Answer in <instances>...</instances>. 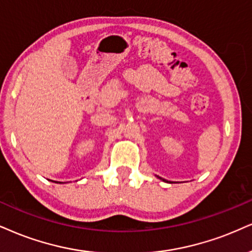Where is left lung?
<instances>
[{
	"label": "left lung",
	"mask_w": 252,
	"mask_h": 252,
	"mask_svg": "<svg viewBox=\"0 0 252 252\" xmlns=\"http://www.w3.org/2000/svg\"><path fill=\"white\" fill-rule=\"evenodd\" d=\"M158 178H159L160 180H162V181H163V182H168V181H166V180H164V179H161V178H160V176H158Z\"/></svg>",
	"instance_id": "obj_1"
}]
</instances>
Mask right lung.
<instances>
[{
  "instance_id": "1",
  "label": "right lung",
  "mask_w": 252,
  "mask_h": 252,
  "mask_svg": "<svg viewBox=\"0 0 252 252\" xmlns=\"http://www.w3.org/2000/svg\"><path fill=\"white\" fill-rule=\"evenodd\" d=\"M56 183H63V182H57V181H55Z\"/></svg>"
}]
</instances>
